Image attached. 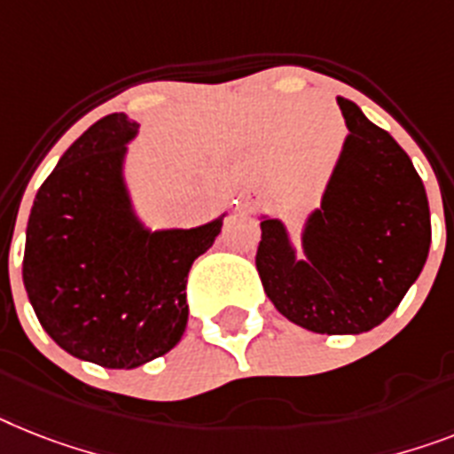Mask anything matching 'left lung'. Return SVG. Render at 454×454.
Returning a JSON list of instances; mask_svg holds the SVG:
<instances>
[{
	"mask_svg": "<svg viewBox=\"0 0 454 454\" xmlns=\"http://www.w3.org/2000/svg\"><path fill=\"white\" fill-rule=\"evenodd\" d=\"M348 138L297 260L286 227L262 220L254 264L278 313L316 334H362L402 303L425 267L432 220L411 157L339 97Z\"/></svg>",
	"mask_w": 454,
	"mask_h": 454,
	"instance_id": "left-lung-1",
	"label": "left lung"
}]
</instances>
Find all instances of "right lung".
Returning <instances> with one entry per match:
<instances>
[{
    "mask_svg": "<svg viewBox=\"0 0 454 454\" xmlns=\"http://www.w3.org/2000/svg\"><path fill=\"white\" fill-rule=\"evenodd\" d=\"M137 127L111 114L69 145L36 192L22 257L41 327L106 369L141 366L181 340L187 273L223 230V218L194 230L141 227L122 183Z\"/></svg>",
    "mask_w": 454,
    "mask_h": 454,
    "instance_id": "1",
    "label": "right lung"
}]
</instances>
